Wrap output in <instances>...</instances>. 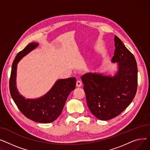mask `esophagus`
Returning <instances> with one entry per match:
<instances>
[{
  "label": "esophagus",
  "instance_id": "obj_1",
  "mask_svg": "<svg viewBox=\"0 0 150 150\" xmlns=\"http://www.w3.org/2000/svg\"><path fill=\"white\" fill-rule=\"evenodd\" d=\"M82 86V82L80 81H77L76 82V86L77 87H81Z\"/></svg>",
  "mask_w": 150,
  "mask_h": 150
}]
</instances>
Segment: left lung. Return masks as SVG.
<instances>
[{"instance_id":"obj_1","label":"left lung","mask_w":150,"mask_h":150,"mask_svg":"<svg viewBox=\"0 0 150 150\" xmlns=\"http://www.w3.org/2000/svg\"><path fill=\"white\" fill-rule=\"evenodd\" d=\"M112 63L118 71L112 76L86 73L81 76L90 111L98 119L108 120L119 116L133 100L137 88V67L134 56L121 40L114 36Z\"/></svg>"}]
</instances>
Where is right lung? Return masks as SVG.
I'll use <instances>...</instances> for the list:
<instances>
[{"mask_svg": "<svg viewBox=\"0 0 150 150\" xmlns=\"http://www.w3.org/2000/svg\"><path fill=\"white\" fill-rule=\"evenodd\" d=\"M38 45L36 42L29 43L16 56L10 79V91L17 108L25 117L35 122L47 124L54 121L60 115L69 93L75 89L76 79H59L46 94L38 99H25L23 97L16 86L17 64Z\"/></svg>", "mask_w": 150, "mask_h": 150, "instance_id": "right-lung-1", "label": "right lung"}]
</instances>
